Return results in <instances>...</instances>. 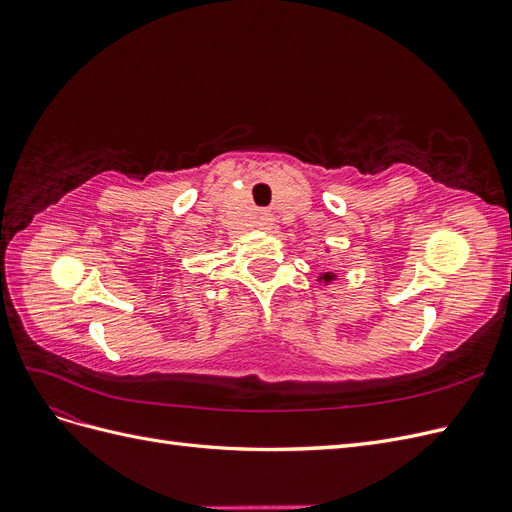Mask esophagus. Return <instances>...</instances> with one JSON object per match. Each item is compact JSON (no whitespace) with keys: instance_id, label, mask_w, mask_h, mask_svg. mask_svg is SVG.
I'll return each instance as SVG.
<instances>
[{"instance_id":"1","label":"esophagus","mask_w":512,"mask_h":512,"mask_svg":"<svg viewBox=\"0 0 512 512\" xmlns=\"http://www.w3.org/2000/svg\"><path fill=\"white\" fill-rule=\"evenodd\" d=\"M271 222H273V218H271L269 213L262 211V213L258 215V226H260V228H269V226H271Z\"/></svg>"}]
</instances>
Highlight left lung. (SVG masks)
Returning a JSON list of instances; mask_svg holds the SVG:
<instances>
[{"mask_svg":"<svg viewBox=\"0 0 512 512\" xmlns=\"http://www.w3.org/2000/svg\"><path fill=\"white\" fill-rule=\"evenodd\" d=\"M324 280H331V275H324Z\"/></svg>","mask_w":512,"mask_h":512,"instance_id":"1","label":"left lung"}]
</instances>
